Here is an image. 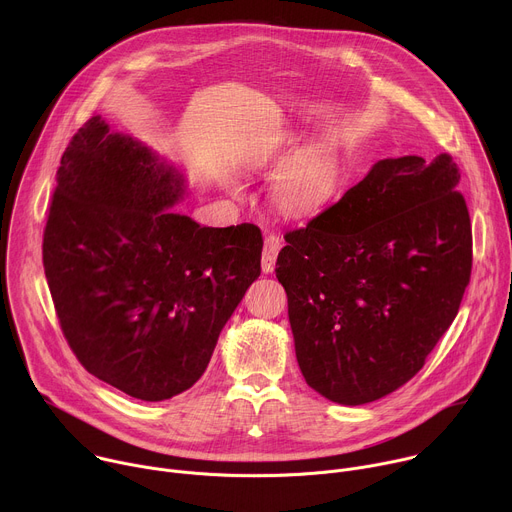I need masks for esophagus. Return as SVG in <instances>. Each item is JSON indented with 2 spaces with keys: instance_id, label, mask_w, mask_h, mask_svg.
I'll return each instance as SVG.
<instances>
[{
  "instance_id": "1",
  "label": "esophagus",
  "mask_w": 512,
  "mask_h": 512,
  "mask_svg": "<svg viewBox=\"0 0 512 512\" xmlns=\"http://www.w3.org/2000/svg\"><path fill=\"white\" fill-rule=\"evenodd\" d=\"M279 251H281V239L277 235H267L265 247H263V257H261L263 273H271L275 269V259H277Z\"/></svg>"
}]
</instances>
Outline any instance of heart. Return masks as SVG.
<instances>
[{
	"label": "heart",
	"mask_w": 512,
	"mask_h": 512,
	"mask_svg": "<svg viewBox=\"0 0 512 512\" xmlns=\"http://www.w3.org/2000/svg\"><path fill=\"white\" fill-rule=\"evenodd\" d=\"M294 141V135H285L277 152L287 150ZM342 182L344 158L340 148L334 141H318L298 152L277 172L271 184V200L287 216L310 218L332 204Z\"/></svg>",
	"instance_id": "1"
}]
</instances>
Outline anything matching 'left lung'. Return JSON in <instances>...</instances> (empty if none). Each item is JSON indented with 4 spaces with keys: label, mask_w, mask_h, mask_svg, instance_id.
<instances>
[{
    "label": "left lung",
    "mask_w": 512,
    "mask_h": 512,
    "mask_svg": "<svg viewBox=\"0 0 512 512\" xmlns=\"http://www.w3.org/2000/svg\"><path fill=\"white\" fill-rule=\"evenodd\" d=\"M450 154L377 162L285 235V287L306 383L340 405L377 401L425 364L454 322L472 271V225Z\"/></svg>",
    "instance_id": "left-lung-1"
}]
</instances>
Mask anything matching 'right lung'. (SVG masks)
<instances>
[{
	"instance_id": "1",
	"label": "right lung",
	"mask_w": 512,
	"mask_h": 512,
	"mask_svg": "<svg viewBox=\"0 0 512 512\" xmlns=\"http://www.w3.org/2000/svg\"><path fill=\"white\" fill-rule=\"evenodd\" d=\"M176 168L91 117L62 154L42 261L62 334L83 367L141 401L190 389L261 275L263 237L170 212Z\"/></svg>"
}]
</instances>
